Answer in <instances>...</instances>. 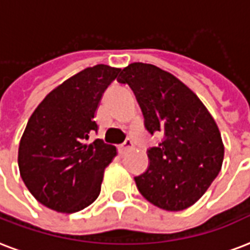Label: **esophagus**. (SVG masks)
<instances>
[{
  "instance_id": "obj_1",
  "label": "esophagus",
  "mask_w": 250,
  "mask_h": 250,
  "mask_svg": "<svg viewBox=\"0 0 250 250\" xmlns=\"http://www.w3.org/2000/svg\"><path fill=\"white\" fill-rule=\"evenodd\" d=\"M131 148H132V142H131L129 139H127L123 144H121V146H118V150H119V153H121V155H125V152H128Z\"/></svg>"
}]
</instances>
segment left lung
Returning <instances> with one entry per match:
<instances>
[{
	"label": "left lung",
	"instance_id": "left-lung-1",
	"mask_svg": "<svg viewBox=\"0 0 250 250\" xmlns=\"http://www.w3.org/2000/svg\"><path fill=\"white\" fill-rule=\"evenodd\" d=\"M118 81L132 89L146 131L163 135L148 149V169L135 177L140 194L167 211L193 206L222 169L224 146L214 118L194 91L159 66L132 62Z\"/></svg>",
	"mask_w": 250,
	"mask_h": 250
}]
</instances>
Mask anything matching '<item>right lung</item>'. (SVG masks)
Returning <instances> with one entry per match:
<instances>
[{
    "label": "right lung",
    "mask_w": 250,
    "mask_h": 250,
    "mask_svg": "<svg viewBox=\"0 0 250 250\" xmlns=\"http://www.w3.org/2000/svg\"><path fill=\"white\" fill-rule=\"evenodd\" d=\"M121 69L98 64L55 87L32 112L18 149L21 177L42 205L73 214L98 198L104 171L117 148L95 139L94 115Z\"/></svg>",
    "instance_id": "obj_1"
}]
</instances>
